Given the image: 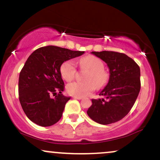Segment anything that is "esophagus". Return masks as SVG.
<instances>
[{
	"label": "esophagus",
	"mask_w": 160,
	"mask_h": 160,
	"mask_svg": "<svg viewBox=\"0 0 160 160\" xmlns=\"http://www.w3.org/2000/svg\"><path fill=\"white\" fill-rule=\"evenodd\" d=\"M73 99H82V97H76V96H73Z\"/></svg>",
	"instance_id": "34e87169"
}]
</instances>
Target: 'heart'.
Listing matches in <instances>:
<instances>
[{"mask_svg": "<svg viewBox=\"0 0 160 160\" xmlns=\"http://www.w3.org/2000/svg\"><path fill=\"white\" fill-rule=\"evenodd\" d=\"M80 67L87 69L88 72L84 76L85 82H74L67 84V91L69 94L76 97H84L94 91L96 86L102 88L108 81V74L103 69L104 64L100 59L92 55L81 58ZM76 69L74 62L71 60L63 62L61 66L62 78L70 82L76 76Z\"/></svg>", "mask_w": 160, "mask_h": 160, "instance_id": "1", "label": "heart"}]
</instances>
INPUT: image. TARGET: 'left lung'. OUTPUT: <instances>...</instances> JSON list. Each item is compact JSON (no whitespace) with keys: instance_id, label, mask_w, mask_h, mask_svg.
Returning a JSON list of instances; mask_svg holds the SVG:
<instances>
[{"instance_id":"left-lung-1","label":"left lung","mask_w":160,"mask_h":160,"mask_svg":"<svg viewBox=\"0 0 160 160\" xmlns=\"http://www.w3.org/2000/svg\"><path fill=\"white\" fill-rule=\"evenodd\" d=\"M106 63L109 79L99 93L102 99H92L88 115L100 124L121 121L129 113L136 102L141 88L140 68L131 58L115 52H92Z\"/></svg>"}]
</instances>
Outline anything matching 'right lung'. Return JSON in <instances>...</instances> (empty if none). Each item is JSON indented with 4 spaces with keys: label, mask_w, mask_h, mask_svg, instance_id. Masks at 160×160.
<instances>
[{
    "label": "right lung",
    "mask_w": 160,
    "mask_h": 160,
    "mask_svg": "<svg viewBox=\"0 0 160 160\" xmlns=\"http://www.w3.org/2000/svg\"><path fill=\"white\" fill-rule=\"evenodd\" d=\"M84 53L48 46L39 48L29 56L19 74L18 98L24 112L32 122L41 127H50L61 119L66 103L70 99L61 93L64 82L61 66Z\"/></svg>",
    "instance_id": "add662e5"
}]
</instances>
